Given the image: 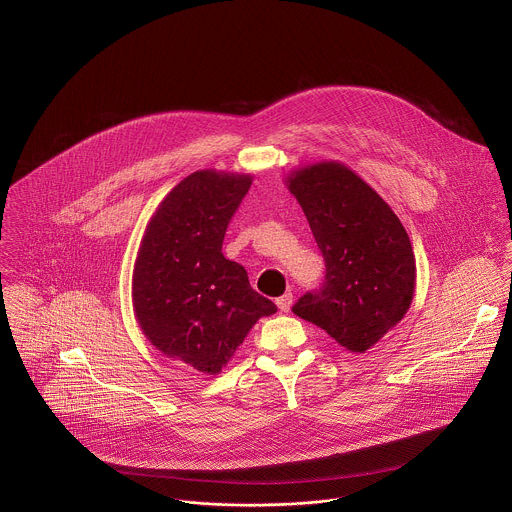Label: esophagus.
Masks as SVG:
<instances>
[{"mask_svg":"<svg viewBox=\"0 0 512 512\" xmlns=\"http://www.w3.org/2000/svg\"><path fill=\"white\" fill-rule=\"evenodd\" d=\"M292 303H293L292 293H284V295H282V297H278V299H276V305H278V309H280V311H284V313H286V311H290V307H292Z\"/></svg>","mask_w":512,"mask_h":512,"instance_id":"obj_1","label":"esophagus"}]
</instances>
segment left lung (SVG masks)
Listing matches in <instances>:
<instances>
[{"label":"left lung","mask_w":512,"mask_h":512,"mask_svg":"<svg viewBox=\"0 0 512 512\" xmlns=\"http://www.w3.org/2000/svg\"><path fill=\"white\" fill-rule=\"evenodd\" d=\"M325 260L319 292L293 313L351 353H365L410 309L416 258L406 228L384 199L339 161L303 165L286 177Z\"/></svg>","instance_id":"8db88e82"}]
</instances>
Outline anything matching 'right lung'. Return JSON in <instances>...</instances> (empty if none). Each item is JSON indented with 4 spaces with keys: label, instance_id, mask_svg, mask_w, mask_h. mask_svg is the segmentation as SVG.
Masks as SVG:
<instances>
[{
    "label": "right lung",
    "instance_id": "add662e5",
    "mask_svg": "<svg viewBox=\"0 0 512 512\" xmlns=\"http://www.w3.org/2000/svg\"><path fill=\"white\" fill-rule=\"evenodd\" d=\"M250 185L248 173L217 169L185 177L151 215L134 264L132 303L147 341L203 374H219L256 321L278 309L222 256Z\"/></svg>",
    "mask_w": 512,
    "mask_h": 512
}]
</instances>
